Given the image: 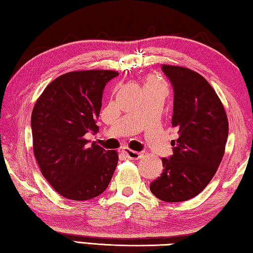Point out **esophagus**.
Returning a JSON list of instances; mask_svg holds the SVG:
<instances>
[{
  "mask_svg": "<svg viewBox=\"0 0 253 253\" xmlns=\"http://www.w3.org/2000/svg\"><path fill=\"white\" fill-rule=\"evenodd\" d=\"M123 153H125L127 159H130V160H139L142 156V153H140V152L132 151L130 149H123Z\"/></svg>",
  "mask_w": 253,
  "mask_h": 253,
  "instance_id": "esophagus-1",
  "label": "esophagus"
}]
</instances>
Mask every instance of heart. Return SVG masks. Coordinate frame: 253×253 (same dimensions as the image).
<instances>
[{
    "label": "heart",
    "instance_id": "b5f03b06",
    "mask_svg": "<svg viewBox=\"0 0 253 253\" xmlns=\"http://www.w3.org/2000/svg\"><path fill=\"white\" fill-rule=\"evenodd\" d=\"M154 85H163V84L155 76H147L144 82V87H154Z\"/></svg>",
    "mask_w": 253,
    "mask_h": 253
}]
</instances>
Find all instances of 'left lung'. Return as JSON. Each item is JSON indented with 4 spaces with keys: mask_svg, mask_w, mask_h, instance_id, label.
<instances>
[{
    "mask_svg": "<svg viewBox=\"0 0 253 253\" xmlns=\"http://www.w3.org/2000/svg\"><path fill=\"white\" fill-rule=\"evenodd\" d=\"M162 70L174 89L171 126L179 136L170 142L173 155L162 159L163 173L150 189L161 201L178 203L197 196L216 174L229 126L220 99L202 75L179 66Z\"/></svg>",
    "mask_w": 253,
    "mask_h": 253,
    "instance_id": "8db88e82",
    "label": "left lung"
}]
</instances>
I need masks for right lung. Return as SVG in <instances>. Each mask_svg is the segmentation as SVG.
<instances>
[{
    "label": "right lung",
    "mask_w": 253,
    "mask_h": 253,
    "mask_svg": "<svg viewBox=\"0 0 253 253\" xmlns=\"http://www.w3.org/2000/svg\"><path fill=\"white\" fill-rule=\"evenodd\" d=\"M113 70H80L59 76L47 85L32 112L33 151L52 188L71 201H88L108 187L119 156L92 143L96 120Z\"/></svg>",
    "instance_id": "right-lung-1"
}]
</instances>
